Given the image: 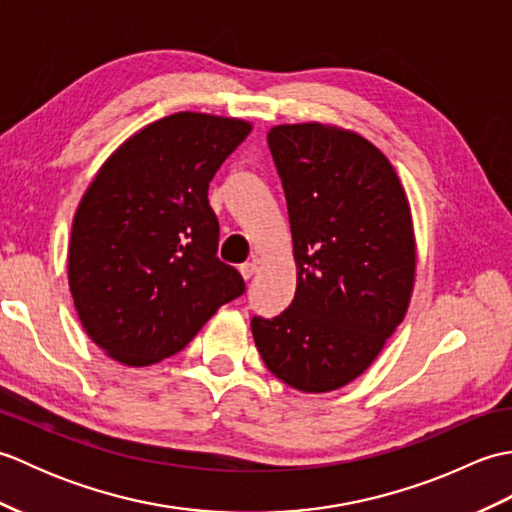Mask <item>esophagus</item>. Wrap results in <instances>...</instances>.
Wrapping results in <instances>:
<instances>
[{
  "mask_svg": "<svg viewBox=\"0 0 512 512\" xmlns=\"http://www.w3.org/2000/svg\"><path fill=\"white\" fill-rule=\"evenodd\" d=\"M259 270V259H253V262H246L239 266V273H242L244 279H250Z\"/></svg>",
  "mask_w": 512,
  "mask_h": 512,
  "instance_id": "34e87169",
  "label": "esophagus"
}]
</instances>
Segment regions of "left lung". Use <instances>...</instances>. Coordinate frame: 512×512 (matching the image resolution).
<instances>
[{"label": "left lung", "mask_w": 512, "mask_h": 512, "mask_svg": "<svg viewBox=\"0 0 512 512\" xmlns=\"http://www.w3.org/2000/svg\"><path fill=\"white\" fill-rule=\"evenodd\" d=\"M268 147L284 184L297 290L275 319L253 317L266 367L325 394L361 376L405 319L416 279L407 193L387 156L350 129L277 125Z\"/></svg>", "instance_id": "1"}]
</instances>
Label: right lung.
<instances>
[{
	"mask_svg": "<svg viewBox=\"0 0 512 512\" xmlns=\"http://www.w3.org/2000/svg\"><path fill=\"white\" fill-rule=\"evenodd\" d=\"M242 118L178 112L103 162L74 213L68 281L83 330L127 367L180 352L246 290L217 259L209 182L250 134Z\"/></svg>",
	"mask_w": 512,
	"mask_h": 512,
	"instance_id": "1",
	"label": "right lung"
}]
</instances>
